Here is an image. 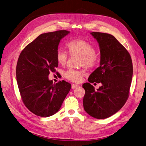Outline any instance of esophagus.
Segmentation results:
<instances>
[{
    "label": "esophagus",
    "instance_id": "34e87169",
    "mask_svg": "<svg viewBox=\"0 0 146 146\" xmlns=\"http://www.w3.org/2000/svg\"><path fill=\"white\" fill-rule=\"evenodd\" d=\"M78 86V85H77V84H72V86H71V88L72 89H75V88H76Z\"/></svg>",
    "mask_w": 146,
    "mask_h": 146
}]
</instances>
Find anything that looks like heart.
I'll return each mask as SVG.
<instances>
[{
	"instance_id": "heart-1",
	"label": "heart",
	"mask_w": 146,
	"mask_h": 146,
	"mask_svg": "<svg viewBox=\"0 0 146 146\" xmlns=\"http://www.w3.org/2000/svg\"><path fill=\"white\" fill-rule=\"evenodd\" d=\"M67 47L71 56L80 57L79 66H83L87 69L94 68L98 61V55L95 47L83 38H76L70 40L67 43ZM56 61L61 66H64L68 59V55L65 51L59 50L56 53ZM83 76L82 70L70 69L64 73V77L72 82H79Z\"/></svg>"
}]
</instances>
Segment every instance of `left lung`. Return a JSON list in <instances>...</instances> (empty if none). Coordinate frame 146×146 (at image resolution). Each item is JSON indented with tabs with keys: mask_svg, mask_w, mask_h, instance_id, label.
<instances>
[{
	"mask_svg": "<svg viewBox=\"0 0 146 146\" xmlns=\"http://www.w3.org/2000/svg\"><path fill=\"white\" fill-rule=\"evenodd\" d=\"M99 44L100 66L84 83L85 90L83 107L85 111L96 119H105L120 110L129 98L133 76V64L126 48L113 35L92 32ZM100 82L97 91L90 83Z\"/></svg>",
	"mask_w": 146,
	"mask_h": 146,
	"instance_id": "left-lung-1",
	"label": "left lung"
}]
</instances>
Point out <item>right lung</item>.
I'll return each instance as SVG.
<instances>
[{
	"mask_svg": "<svg viewBox=\"0 0 146 146\" xmlns=\"http://www.w3.org/2000/svg\"><path fill=\"white\" fill-rule=\"evenodd\" d=\"M65 30L42 33L22 50L16 66V80L22 100L35 115L48 117L60 110L71 85L64 80L53 83L50 72L58 63L56 53Z\"/></svg>",
	"mask_w": 146,
	"mask_h": 146,
	"instance_id": "add662e5",
	"label": "right lung"
}]
</instances>
